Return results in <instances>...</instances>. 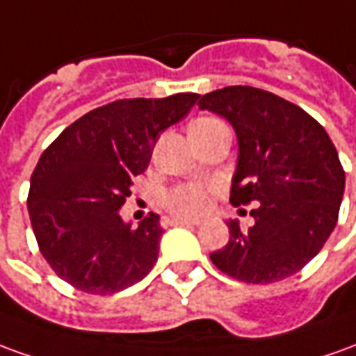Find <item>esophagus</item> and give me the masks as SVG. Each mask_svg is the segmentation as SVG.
Segmentation results:
<instances>
[{
  "label": "esophagus",
  "instance_id": "1",
  "mask_svg": "<svg viewBox=\"0 0 356 356\" xmlns=\"http://www.w3.org/2000/svg\"><path fill=\"white\" fill-rule=\"evenodd\" d=\"M200 221L186 220V218H165L163 225H198Z\"/></svg>",
  "mask_w": 356,
  "mask_h": 356
}]
</instances>
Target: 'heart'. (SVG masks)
I'll list each match as a JSON object with an SVG mask.
<instances>
[{
    "mask_svg": "<svg viewBox=\"0 0 356 356\" xmlns=\"http://www.w3.org/2000/svg\"><path fill=\"white\" fill-rule=\"evenodd\" d=\"M206 121V119H200ZM210 186L200 185V183H191L173 188L163 195V204L170 208L171 212L177 216H188L195 218L208 210L210 206Z\"/></svg>",
    "mask_w": 356,
    "mask_h": 356,
    "instance_id": "obj_1",
    "label": "heart"
}]
</instances>
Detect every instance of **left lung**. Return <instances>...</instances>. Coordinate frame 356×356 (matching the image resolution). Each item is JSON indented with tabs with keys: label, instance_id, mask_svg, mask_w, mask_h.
I'll return each instance as SVG.
<instances>
[{
	"label": "left lung",
	"instance_id": "8db88e82",
	"mask_svg": "<svg viewBox=\"0 0 356 356\" xmlns=\"http://www.w3.org/2000/svg\"><path fill=\"white\" fill-rule=\"evenodd\" d=\"M198 108L225 118L238 143L233 206L256 202L254 225L227 221L229 241L210 254L216 268L245 283H273L300 272L332 235L345 171L332 138L305 109L272 92L225 86Z\"/></svg>",
	"mask_w": 356,
	"mask_h": 356
}]
</instances>
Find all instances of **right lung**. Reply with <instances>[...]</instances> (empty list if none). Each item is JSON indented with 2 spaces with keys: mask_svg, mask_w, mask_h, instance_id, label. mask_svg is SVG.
<instances>
[{
  "mask_svg": "<svg viewBox=\"0 0 356 356\" xmlns=\"http://www.w3.org/2000/svg\"><path fill=\"white\" fill-rule=\"evenodd\" d=\"M196 100L183 92L111 102L76 119L40 156L29 191L32 231L46 262L74 289L111 295L154 268L160 216L131 227L119 210L161 133Z\"/></svg>",
  "mask_w": 356,
  "mask_h": 356,
  "instance_id": "add662e5",
  "label": "right lung"
}]
</instances>
